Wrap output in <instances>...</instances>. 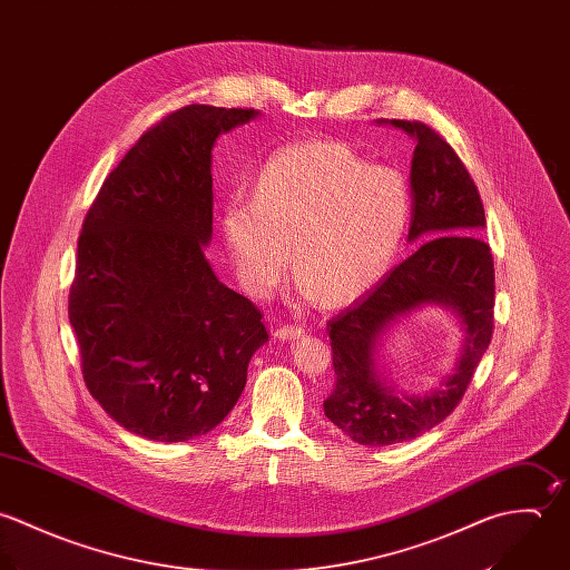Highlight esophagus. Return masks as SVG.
Instances as JSON below:
<instances>
[{
  "mask_svg": "<svg viewBox=\"0 0 570 570\" xmlns=\"http://www.w3.org/2000/svg\"><path fill=\"white\" fill-rule=\"evenodd\" d=\"M304 333H306L304 326H279V328L275 331V337L282 340V342H286V340H299Z\"/></svg>",
  "mask_w": 570,
  "mask_h": 570,
  "instance_id": "34e87169",
  "label": "esophagus"
}]
</instances>
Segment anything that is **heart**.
Masks as SVG:
<instances>
[{"label":"heart","mask_w":570,"mask_h":570,"mask_svg":"<svg viewBox=\"0 0 570 570\" xmlns=\"http://www.w3.org/2000/svg\"><path fill=\"white\" fill-rule=\"evenodd\" d=\"M412 196L405 178L367 165L342 140H299L275 149L255 198L233 196L223 235L242 286L271 295L291 266L304 299L345 304L390 266L405 235Z\"/></svg>","instance_id":"obj_1"}]
</instances>
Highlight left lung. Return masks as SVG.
I'll return each instance as SVG.
<instances>
[{"label":"left lung","instance_id":"obj_1","mask_svg":"<svg viewBox=\"0 0 570 570\" xmlns=\"http://www.w3.org/2000/svg\"><path fill=\"white\" fill-rule=\"evenodd\" d=\"M414 136L412 225L416 250L394 266L361 302L328 322L335 387L324 412L350 441L385 448L412 441L445 421L464 396L493 335L495 271L480 228L484 207L454 147L423 120H390ZM423 303L459 313L465 345L455 374L425 397L399 400L375 370V345L399 316Z\"/></svg>","mask_w":570,"mask_h":570}]
</instances>
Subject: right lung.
Segmentation results:
<instances>
[{
    "label": "right lung",
    "mask_w": 570,
    "mask_h": 570,
    "mask_svg": "<svg viewBox=\"0 0 570 570\" xmlns=\"http://www.w3.org/2000/svg\"><path fill=\"white\" fill-rule=\"evenodd\" d=\"M255 115L196 104L163 116L83 220L68 297L83 381L142 439L180 443L220 425L268 342L259 308L216 277L203 250L214 142Z\"/></svg>",
    "instance_id": "add662e5"
}]
</instances>
